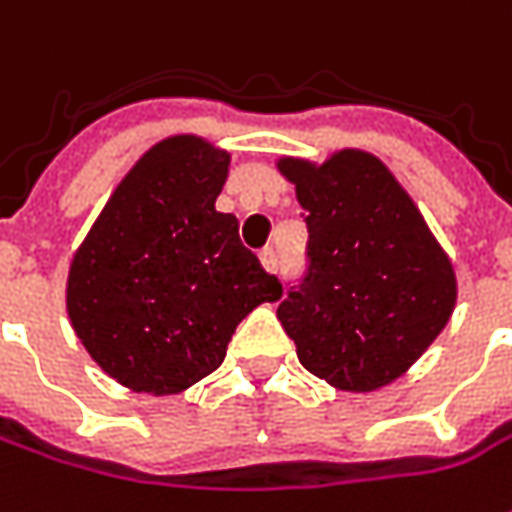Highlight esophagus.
<instances>
[{
    "mask_svg": "<svg viewBox=\"0 0 512 512\" xmlns=\"http://www.w3.org/2000/svg\"><path fill=\"white\" fill-rule=\"evenodd\" d=\"M260 266H263L266 272H274V269H277V255H274V249H263V252H260Z\"/></svg>",
    "mask_w": 512,
    "mask_h": 512,
    "instance_id": "esophagus-1",
    "label": "esophagus"
}]
</instances>
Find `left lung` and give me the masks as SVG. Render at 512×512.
I'll list each match as a JSON object with an SVG mask.
<instances>
[{
  "instance_id": "8db88e82",
  "label": "left lung",
  "mask_w": 512,
  "mask_h": 512,
  "mask_svg": "<svg viewBox=\"0 0 512 512\" xmlns=\"http://www.w3.org/2000/svg\"><path fill=\"white\" fill-rule=\"evenodd\" d=\"M309 226V274L277 306L303 368L340 391L391 385L448 326L453 263L394 172L365 150L277 158Z\"/></svg>"
}]
</instances>
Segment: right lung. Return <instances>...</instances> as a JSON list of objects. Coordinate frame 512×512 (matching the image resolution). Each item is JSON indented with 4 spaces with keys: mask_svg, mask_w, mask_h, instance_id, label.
Here are the masks:
<instances>
[{
    "mask_svg": "<svg viewBox=\"0 0 512 512\" xmlns=\"http://www.w3.org/2000/svg\"><path fill=\"white\" fill-rule=\"evenodd\" d=\"M229 161L201 135L152 144L70 260V326L135 394L169 397L209 377L240 320L283 294L240 243L238 218L215 209Z\"/></svg>",
    "mask_w": 512,
    "mask_h": 512,
    "instance_id": "1",
    "label": "right lung"
}]
</instances>
